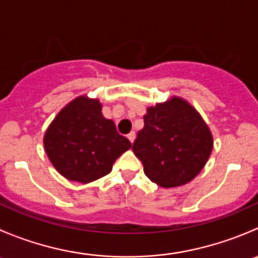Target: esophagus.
Listing matches in <instances>:
<instances>
[{
    "label": "esophagus",
    "instance_id": "obj_1",
    "mask_svg": "<svg viewBox=\"0 0 258 258\" xmlns=\"http://www.w3.org/2000/svg\"><path fill=\"white\" fill-rule=\"evenodd\" d=\"M127 139L130 140V142H131V144H134L135 139H136V134H135V131H131V132H130V134L127 135Z\"/></svg>",
    "mask_w": 258,
    "mask_h": 258
}]
</instances>
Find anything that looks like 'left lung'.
Wrapping results in <instances>:
<instances>
[{
	"instance_id": "1",
	"label": "left lung",
	"mask_w": 258,
	"mask_h": 258,
	"mask_svg": "<svg viewBox=\"0 0 258 258\" xmlns=\"http://www.w3.org/2000/svg\"><path fill=\"white\" fill-rule=\"evenodd\" d=\"M132 151L151 181L171 188L188 183L201 172L212 152L213 137L191 103L172 96L150 106Z\"/></svg>"
}]
</instances>
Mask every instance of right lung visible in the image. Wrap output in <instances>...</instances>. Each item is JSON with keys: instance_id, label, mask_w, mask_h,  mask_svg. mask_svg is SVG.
<instances>
[{"instance_id": "right-lung-1", "label": "right lung", "mask_w": 258, "mask_h": 258, "mask_svg": "<svg viewBox=\"0 0 258 258\" xmlns=\"http://www.w3.org/2000/svg\"><path fill=\"white\" fill-rule=\"evenodd\" d=\"M43 146L59 175L90 183L111 172L114 161L131 148L102 114L97 98L79 96L67 103L46 130Z\"/></svg>"}]
</instances>
